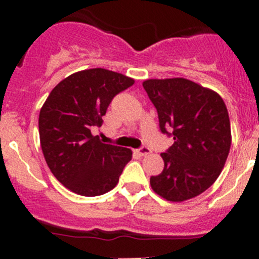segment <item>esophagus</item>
<instances>
[{"instance_id":"1","label":"esophagus","mask_w":259,"mask_h":259,"mask_svg":"<svg viewBox=\"0 0 259 259\" xmlns=\"http://www.w3.org/2000/svg\"><path fill=\"white\" fill-rule=\"evenodd\" d=\"M135 151H137L138 155H140V156H145V155H148V154H150V149L146 148V146H142V148L137 149Z\"/></svg>"}]
</instances>
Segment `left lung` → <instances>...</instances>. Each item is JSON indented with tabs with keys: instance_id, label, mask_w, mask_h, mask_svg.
<instances>
[{
	"instance_id": "left-lung-1",
	"label": "left lung",
	"mask_w": 259,
	"mask_h": 259,
	"mask_svg": "<svg viewBox=\"0 0 259 259\" xmlns=\"http://www.w3.org/2000/svg\"><path fill=\"white\" fill-rule=\"evenodd\" d=\"M143 86L158 111L160 132L174 139L161 153L164 169L151 177V188L170 202L197 197L215 182L228 158L226 104L213 90L183 77L150 79Z\"/></svg>"
}]
</instances>
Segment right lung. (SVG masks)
<instances>
[{
	"label": "right lung",
	"instance_id": "1",
	"mask_svg": "<svg viewBox=\"0 0 259 259\" xmlns=\"http://www.w3.org/2000/svg\"><path fill=\"white\" fill-rule=\"evenodd\" d=\"M134 83L105 69L75 72L57 83L38 116L44 156L64 187L83 197L108 193L119 182L132 150L104 144L91 134L103 124L114 96Z\"/></svg>",
	"mask_w": 259,
	"mask_h": 259
}]
</instances>
